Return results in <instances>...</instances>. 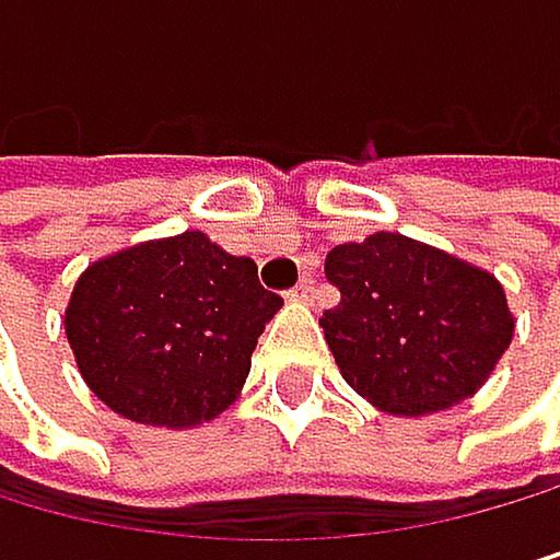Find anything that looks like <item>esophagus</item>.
I'll return each mask as SVG.
<instances>
[{
	"mask_svg": "<svg viewBox=\"0 0 560 560\" xmlns=\"http://www.w3.org/2000/svg\"><path fill=\"white\" fill-rule=\"evenodd\" d=\"M312 294H315V280H312V277H301V283L291 291V301L308 304V301H312Z\"/></svg>",
	"mask_w": 560,
	"mask_h": 560,
	"instance_id": "obj_1",
	"label": "esophagus"
}]
</instances>
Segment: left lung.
Here are the masks:
<instances>
[{"instance_id": "obj_1", "label": "left lung", "mask_w": 560, "mask_h": 560, "mask_svg": "<svg viewBox=\"0 0 560 560\" xmlns=\"http://www.w3.org/2000/svg\"><path fill=\"white\" fill-rule=\"evenodd\" d=\"M326 277L340 287V304L318 326L347 385L382 413L456 407L512 343L515 318L498 277L407 234L336 245Z\"/></svg>"}]
</instances>
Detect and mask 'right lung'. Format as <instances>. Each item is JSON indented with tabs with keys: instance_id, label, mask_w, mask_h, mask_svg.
I'll return each instance as SVG.
<instances>
[{
	"instance_id": "right-lung-1",
	"label": "right lung",
	"mask_w": 560,
	"mask_h": 560,
	"mask_svg": "<svg viewBox=\"0 0 560 560\" xmlns=\"http://www.w3.org/2000/svg\"><path fill=\"white\" fill-rule=\"evenodd\" d=\"M280 308L256 262L185 231L90 262L66 304V340L104 407L178 431L237 399Z\"/></svg>"
}]
</instances>
